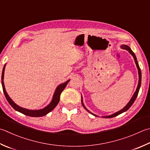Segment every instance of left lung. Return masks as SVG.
Masks as SVG:
<instances>
[{
  "label": "left lung",
  "mask_w": 150,
  "mask_h": 150,
  "mask_svg": "<svg viewBox=\"0 0 150 150\" xmlns=\"http://www.w3.org/2000/svg\"><path fill=\"white\" fill-rule=\"evenodd\" d=\"M122 48H123L124 49L127 50V51H128L129 52V53H130L132 56H133V57L134 60V62H135V64H136V65H137V68H138V71H139V84H138V86H137V88L136 92H134V93L133 94V96L132 97V98L131 99L130 101L128 103L127 105H126V106H125L124 108H123V109H122L121 110L118 111V112H116L115 114H112V115H110V116H104L103 118H113V117H115V116H116L119 115V114H122V113H123V112H125V111H127V110L129 109V108L131 107V105L133 104V103L134 102V101H135V99H136L137 97V96H138V93H139V92L140 85H141V71H140V67H139V64H138L137 61V58H136V57H135V54H134V52H133V51H132V50L131 49V48L127 46V45H123L122 46ZM81 102H82V105H83V106L84 107V108H85V107L84 106V104L83 103V100H82V99H81ZM88 112H89V111H88ZM93 114V115H94V116H97L96 115H95V114Z\"/></svg>",
  "instance_id": "left-lung-1"
}]
</instances>
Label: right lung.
<instances>
[{
    "mask_svg": "<svg viewBox=\"0 0 150 150\" xmlns=\"http://www.w3.org/2000/svg\"><path fill=\"white\" fill-rule=\"evenodd\" d=\"M4 69H5V66H4V67H3L2 73V85L3 92H4L7 101H8L9 103H10V105L14 108L15 110L18 111V112L22 113L23 114H25V115L31 116V117L43 116L53 110L54 108L56 107V106L58 105V103H59L61 93L62 92V91L64 90V88H65L66 85L67 84V83H68L69 81V80H68L67 81H66V83L61 84L60 85H59V86L57 87V88L56 89V91L54 93L52 100L51 102V103H50L48 106H47L46 107H45L44 108H43V109H41V110H28V109H26V108H23L22 107H20L18 106V105H17L12 100H11V98L8 95L6 91V90H5L4 81H3V79H4Z\"/></svg>",
    "mask_w": 150,
    "mask_h": 150,
    "instance_id": "1",
    "label": "right lung"
}]
</instances>
